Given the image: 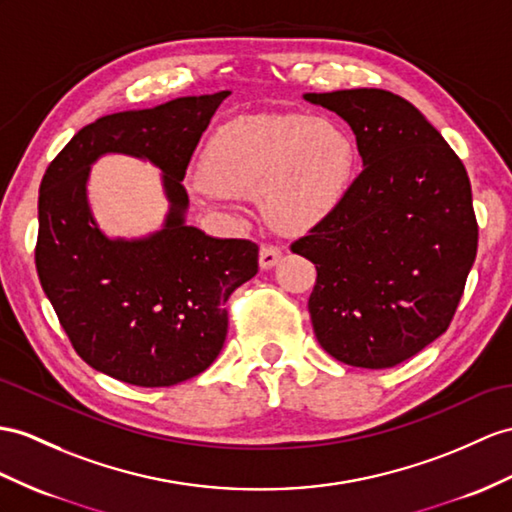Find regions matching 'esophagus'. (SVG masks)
Returning a JSON list of instances; mask_svg holds the SVG:
<instances>
[{"instance_id":"34e87169","label":"esophagus","mask_w":512,"mask_h":512,"mask_svg":"<svg viewBox=\"0 0 512 512\" xmlns=\"http://www.w3.org/2000/svg\"><path fill=\"white\" fill-rule=\"evenodd\" d=\"M282 258V249L278 245H260V267L271 269Z\"/></svg>"}]
</instances>
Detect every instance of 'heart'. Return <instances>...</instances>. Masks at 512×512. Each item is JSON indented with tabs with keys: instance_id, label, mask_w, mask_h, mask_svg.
<instances>
[{
	"instance_id": "obj_1",
	"label": "heart",
	"mask_w": 512,
	"mask_h": 512,
	"mask_svg": "<svg viewBox=\"0 0 512 512\" xmlns=\"http://www.w3.org/2000/svg\"><path fill=\"white\" fill-rule=\"evenodd\" d=\"M354 167V136L339 121L256 115L230 121L213 134L195 189L213 206L258 193L273 226L304 230L341 202Z\"/></svg>"
}]
</instances>
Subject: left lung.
<instances>
[{
	"label": "left lung",
	"instance_id": "left-lung-1",
	"mask_svg": "<svg viewBox=\"0 0 512 512\" xmlns=\"http://www.w3.org/2000/svg\"><path fill=\"white\" fill-rule=\"evenodd\" d=\"M356 134L363 171L291 252L317 267L308 313L319 345L386 369L450 326L478 252L465 165L441 132L382 89L306 93Z\"/></svg>",
	"mask_w": 512,
	"mask_h": 512
}]
</instances>
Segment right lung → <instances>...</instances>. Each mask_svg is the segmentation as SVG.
<instances>
[{
    "instance_id": "1",
    "label": "right lung",
    "mask_w": 512,
    "mask_h": 512,
    "mask_svg": "<svg viewBox=\"0 0 512 512\" xmlns=\"http://www.w3.org/2000/svg\"><path fill=\"white\" fill-rule=\"evenodd\" d=\"M230 91L115 112L84 126L49 162L39 189L36 271L86 365L134 386H173L213 365L228 334L226 302L258 271V245L186 226V167ZM104 153L163 171L170 213L143 240H110L85 197Z\"/></svg>"
}]
</instances>
